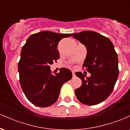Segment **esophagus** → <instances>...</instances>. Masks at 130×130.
Instances as JSON below:
<instances>
[{
  "label": "esophagus",
  "mask_w": 130,
  "mask_h": 130,
  "mask_svg": "<svg viewBox=\"0 0 130 130\" xmlns=\"http://www.w3.org/2000/svg\"><path fill=\"white\" fill-rule=\"evenodd\" d=\"M72 74H73V77H75V73L73 72V71H72Z\"/></svg>",
  "instance_id": "1"
}]
</instances>
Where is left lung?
<instances>
[{
	"mask_svg": "<svg viewBox=\"0 0 130 130\" xmlns=\"http://www.w3.org/2000/svg\"><path fill=\"white\" fill-rule=\"evenodd\" d=\"M87 49L83 68L91 74L85 77L76 73L82 80L81 86L75 90L79 101L86 105H96L111 95L119 76L118 57L111 41L93 31L85 30L73 35Z\"/></svg>",
	"mask_w": 130,
	"mask_h": 130,
	"instance_id": "left-lung-1",
	"label": "left lung"
}]
</instances>
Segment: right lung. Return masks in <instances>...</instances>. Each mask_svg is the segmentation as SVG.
I'll use <instances>...</instances> for the list:
<instances>
[{
    "mask_svg": "<svg viewBox=\"0 0 130 130\" xmlns=\"http://www.w3.org/2000/svg\"><path fill=\"white\" fill-rule=\"evenodd\" d=\"M72 35L42 31L31 35L22 47L19 82L26 98L34 105L45 108L55 103L62 85L72 78L67 68H60L55 74L50 70V65L60 58L57 49L59 41Z\"/></svg>",
    "mask_w": 130,
    "mask_h": 130,
    "instance_id": "right-lung-1",
    "label": "right lung"
}]
</instances>
